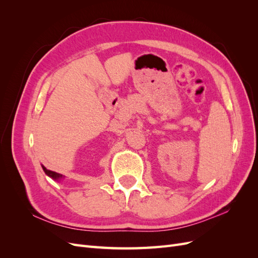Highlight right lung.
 Listing matches in <instances>:
<instances>
[{
	"label": "right lung",
	"mask_w": 258,
	"mask_h": 258,
	"mask_svg": "<svg viewBox=\"0 0 258 258\" xmlns=\"http://www.w3.org/2000/svg\"><path fill=\"white\" fill-rule=\"evenodd\" d=\"M42 168H43V170H44L45 174L48 175L49 177H51V178L53 179V181H60V179L64 178V176L62 175V174L57 173V172H53V171H50V170H48V169H46L44 166H42Z\"/></svg>",
	"instance_id": "1"
}]
</instances>
